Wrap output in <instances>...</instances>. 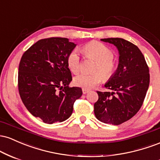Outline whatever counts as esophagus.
<instances>
[{
	"label": "esophagus",
	"mask_w": 160,
	"mask_h": 160,
	"mask_svg": "<svg viewBox=\"0 0 160 160\" xmlns=\"http://www.w3.org/2000/svg\"><path fill=\"white\" fill-rule=\"evenodd\" d=\"M82 93H83V94H86V93H88L89 92V89H82Z\"/></svg>",
	"instance_id": "34e87169"
}]
</instances>
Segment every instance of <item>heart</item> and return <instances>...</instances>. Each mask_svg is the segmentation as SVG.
I'll list each match as a JSON object with an SVG mask.
<instances>
[{
  "mask_svg": "<svg viewBox=\"0 0 160 160\" xmlns=\"http://www.w3.org/2000/svg\"><path fill=\"white\" fill-rule=\"evenodd\" d=\"M82 50L86 56L96 61L94 70L98 71L92 74L82 73L78 75L74 79L75 85L83 89H91L103 79L108 80L113 76L117 69V64L113 59V51L110 47L101 42L93 40L84 45ZM67 62L71 72L78 74L81 68V58L78 49H75L70 52Z\"/></svg>",
  "mask_w": 160,
  "mask_h": 160,
  "instance_id": "obj_1",
  "label": "heart"
}]
</instances>
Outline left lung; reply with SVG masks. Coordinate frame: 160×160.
Returning a JSON list of instances; mask_svg holds the SVG:
<instances>
[{"label": "left lung", "instance_id": "obj_1", "mask_svg": "<svg viewBox=\"0 0 160 160\" xmlns=\"http://www.w3.org/2000/svg\"><path fill=\"white\" fill-rule=\"evenodd\" d=\"M117 47L119 65L113 76L104 85L111 92L97 91L98 100L94 113L101 122L120 125L133 117L140 110L149 87V68L138 47L122 38H104Z\"/></svg>", "mask_w": 160, "mask_h": 160}]
</instances>
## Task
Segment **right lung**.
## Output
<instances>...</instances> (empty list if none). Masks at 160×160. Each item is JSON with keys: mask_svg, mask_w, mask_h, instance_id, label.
Masks as SVG:
<instances>
[{"mask_svg": "<svg viewBox=\"0 0 160 160\" xmlns=\"http://www.w3.org/2000/svg\"><path fill=\"white\" fill-rule=\"evenodd\" d=\"M75 47L68 38H45L27 49L20 60V97L28 111L45 123L68 119L82 94L81 88L68 86L72 76L67 59Z\"/></svg>", "mask_w": 160, "mask_h": 160, "instance_id": "right-lung-1", "label": "right lung"}]
</instances>
